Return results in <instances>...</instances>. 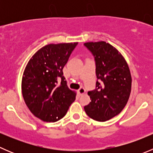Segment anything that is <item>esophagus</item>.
Segmentation results:
<instances>
[{
  "mask_svg": "<svg viewBox=\"0 0 153 153\" xmlns=\"http://www.w3.org/2000/svg\"><path fill=\"white\" fill-rule=\"evenodd\" d=\"M78 93H79V95H83V94L85 93L86 90L84 87H81L79 89H78Z\"/></svg>",
  "mask_w": 153,
  "mask_h": 153,
  "instance_id": "34e87169",
  "label": "esophagus"
}]
</instances>
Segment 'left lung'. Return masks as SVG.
Instances as JSON below:
<instances>
[{"label": "left lung", "instance_id": "1", "mask_svg": "<svg viewBox=\"0 0 153 153\" xmlns=\"http://www.w3.org/2000/svg\"><path fill=\"white\" fill-rule=\"evenodd\" d=\"M95 57L98 81L88 92L91 101L84 106L89 117L104 122L118 115L126 106L131 92L132 77L126 60L115 47L105 41L86 42Z\"/></svg>", "mask_w": 153, "mask_h": 153}]
</instances>
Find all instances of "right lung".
<instances>
[{"instance_id":"add662e5","label":"right lung","mask_w":153,"mask_h":153,"mask_svg":"<svg viewBox=\"0 0 153 153\" xmlns=\"http://www.w3.org/2000/svg\"><path fill=\"white\" fill-rule=\"evenodd\" d=\"M77 44L78 42L44 46L32 55L26 66L21 81L22 95L30 112L41 121L60 120L75 100L76 92L68 88L63 68Z\"/></svg>"}]
</instances>
